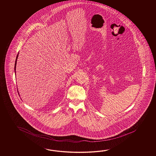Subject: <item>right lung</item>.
Here are the masks:
<instances>
[{"label":"right lung","mask_w":156,"mask_h":156,"mask_svg":"<svg viewBox=\"0 0 156 156\" xmlns=\"http://www.w3.org/2000/svg\"><path fill=\"white\" fill-rule=\"evenodd\" d=\"M18 57V54L17 55V57H16V62H15V66H14V70H15V72H16V64H17V60Z\"/></svg>","instance_id":"1"}]
</instances>
